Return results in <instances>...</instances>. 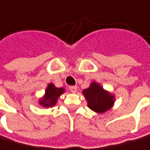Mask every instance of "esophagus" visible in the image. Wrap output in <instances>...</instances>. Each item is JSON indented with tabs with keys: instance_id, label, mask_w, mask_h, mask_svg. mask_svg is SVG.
Returning a JSON list of instances; mask_svg holds the SVG:
<instances>
[{
	"instance_id": "1",
	"label": "esophagus",
	"mask_w": 150,
	"mask_h": 150,
	"mask_svg": "<svg viewBox=\"0 0 150 150\" xmlns=\"http://www.w3.org/2000/svg\"><path fill=\"white\" fill-rule=\"evenodd\" d=\"M69 91H70L72 93H75L76 91H77V87H76V86H70V87H69Z\"/></svg>"
}]
</instances>
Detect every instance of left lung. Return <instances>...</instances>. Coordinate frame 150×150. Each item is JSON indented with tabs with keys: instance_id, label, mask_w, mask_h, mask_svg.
<instances>
[{
	"instance_id": "8db88e82",
	"label": "left lung",
	"mask_w": 150,
	"mask_h": 150,
	"mask_svg": "<svg viewBox=\"0 0 150 150\" xmlns=\"http://www.w3.org/2000/svg\"><path fill=\"white\" fill-rule=\"evenodd\" d=\"M87 101L88 107L97 114H103L114 106L115 97L110 91L104 90L100 83L93 81L87 89L82 91Z\"/></svg>"
}]
</instances>
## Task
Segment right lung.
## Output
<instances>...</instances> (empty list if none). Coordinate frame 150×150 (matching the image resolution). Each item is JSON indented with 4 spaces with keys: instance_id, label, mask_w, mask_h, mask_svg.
<instances>
[{
    "instance_id": "obj_1",
    "label": "right lung",
    "mask_w": 150,
    "mask_h": 150,
    "mask_svg": "<svg viewBox=\"0 0 150 150\" xmlns=\"http://www.w3.org/2000/svg\"><path fill=\"white\" fill-rule=\"evenodd\" d=\"M64 93H65L64 88H57L52 82L48 83L45 90V94L38 100V103L44 108L54 107L60 95H62Z\"/></svg>"
}]
</instances>
